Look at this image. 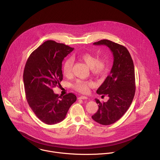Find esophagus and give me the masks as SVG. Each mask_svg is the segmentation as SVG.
<instances>
[{
  "label": "esophagus",
  "mask_w": 160,
  "mask_h": 160,
  "mask_svg": "<svg viewBox=\"0 0 160 160\" xmlns=\"http://www.w3.org/2000/svg\"><path fill=\"white\" fill-rule=\"evenodd\" d=\"M88 98L86 96H80L78 98V99H87Z\"/></svg>",
  "instance_id": "obj_1"
}]
</instances>
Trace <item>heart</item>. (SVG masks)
I'll use <instances>...</instances> for the list:
<instances>
[{
    "instance_id": "obj_1",
    "label": "heart",
    "mask_w": 160,
    "mask_h": 160,
    "mask_svg": "<svg viewBox=\"0 0 160 160\" xmlns=\"http://www.w3.org/2000/svg\"><path fill=\"white\" fill-rule=\"evenodd\" d=\"M79 59L87 64L91 68L92 73L96 75H104L108 70V63L104 59H98V57L91 53H83L78 56ZM73 60L71 58H67L62 66L63 74L65 76H69L72 72ZM75 90L82 93H87L89 88L92 87V83L90 82L78 80L74 84Z\"/></svg>"
}]
</instances>
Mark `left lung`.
Instances as JSON below:
<instances>
[{"label": "left lung", "mask_w": 160, "mask_h": 160, "mask_svg": "<svg viewBox=\"0 0 160 160\" xmlns=\"http://www.w3.org/2000/svg\"><path fill=\"white\" fill-rule=\"evenodd\" d=\"M93 44L106 45L113 56L110 74L96 91L102 96L107 95L109 99L101 103L95 99L99 109L92 116L98 123L108 125L121 118L133 101L135 92L134 65L128 51L123 45L106 39Z\"/></svg>", "instance_id": "1"}]
</instances>
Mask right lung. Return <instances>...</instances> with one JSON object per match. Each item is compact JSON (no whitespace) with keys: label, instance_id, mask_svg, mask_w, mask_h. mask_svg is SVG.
I'll use <instances>...</instances> for the list:
<instances>
[{"label":"right lung","instance_id":"add662e5","mask_svg":"<svg viewBox=\"0 0 160 160\" xmlns=\"http://www.w3.org/2000/svg\"><path fill=\"white\" fill-rule=\"evenodd\" d=\"M74 48L53 40L43 42L29 56L23 73L28 103L42 122L53 125L62 121L77 96L69 93L62 97L52 88L62 80V62Z\"/></svg>","mask_w":160,"mask_h":160}]
</instances>
